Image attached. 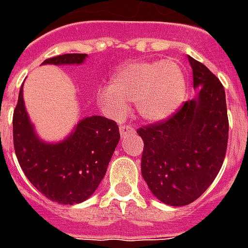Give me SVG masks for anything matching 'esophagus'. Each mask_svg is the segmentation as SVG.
<instances>
[{
    "label": "esophagus",
    "mask_w": 248,
    "mask_h": 248,
    "mask_svg": "<svg viewBox=\"0 0 248 248\" xmlns=\"http://www.w3.org/2000/svg\"><path fill=\"white\" fill-rule=\"evenodd\" d=\"M119 133L121 135H126V134H131V133H135V129L131 126V124H121L119 127Z\"/></svg>",
    "instance_id": "34e87169"
}]
</instances>
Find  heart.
I'll use <instances>...</instances> for the list:
<instances>
[{
  "label": "heart",
  "mask_w": 248,
  "mask_h": 248,
  "mask_svg": "<svg viewBox=\"0 0 248 248\" xmlns=\"http://www.w3.org/2000/svg\"><path fill=\"white\" fill-rule=\"evenodd\" d=\"M186 79L182 67L172 60L131 62L114 76L111 86L99 92V101L108 113L122 117L127 102L135 101L137 111L147 121L169 117L182 105Z\"/></svg>",
  "instance_id": "heart-1"
}]
</instances>
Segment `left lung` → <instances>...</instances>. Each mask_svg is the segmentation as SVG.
<instances>
[{"mask_svg":"<svg viewBox=\"0 0 248 248\" xmlns=\"http://www.w3.org/2000/svg\"><path fill=\"white\" fill-rule=\"evenodd\" d=\"M195 99L170 117L140 126L142 177L151 192L170 206H186L206 191L223 163L229 140L224 87L206 66L188 57Z\"/></svg>","mask_w":248,"mask_h":248,"instance_id":"left-lung-1","label":"left lung"}]
</instances>
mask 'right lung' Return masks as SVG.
<instances>
[{
  "label": "right lung",
  "mask_w": 248,
  "mask_h": 248,
  "mask_svg": "<svg viewBox=\"0 0 248 248\" xmlns=\"http://www.w3.org/2000/svg\"><path fill=\"white\" fill-rule=\"evenodd\" d=\"M86 54L73 53L44 63H82ZM119 140L115 121L101 115L82 119L76 131L57 145L41 142L30 124L22 86L13 113V143L18 163L30 183L47 199L62 204L86 201L105 177Z\"/></svg>",
  "instance_id": "1"
}]
</instances>
